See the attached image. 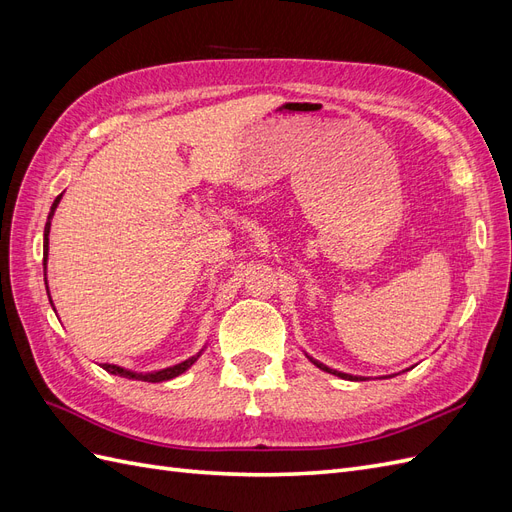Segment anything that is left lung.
I'll return each mask as SVG.
<instances>
[{
    "label": "left lung",
    "instance_id": "obj_1",
    "mask_svg": "<svg viewBox=\"0 0 512 512\" xmlns=\"http://www.w3.org/2000/svg\"><path fill=\"white\" fill-rule=\"evenodd\" d=\"M309 361H312L316 367H320L322 371H329V374H333V376H339V378H344V380H363V378H359V376H350V374H342V371H335V369H331V367H327V365H322V363H318L316 359H312V356H307Z\"/></svg>",
    "mask_w": 512,
    "mask_h": 512
}]
</instances>
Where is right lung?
<instances>
[{"instance_id":"add662e5","label":"right lung","mask_w":512,"mask_h":512,"mask_svg":"<svg viewBox=\"0 0 512 512\" xmlns=\"http://www.w3.org/2000/svg\"><path fill=\"white\" fill-rule=\"evenodd\" d=\"M61 196L64 194H59L57 198H55V203H53V207H51V213H49V218H46V226H44V271H46V258H49V232H51V220H53V215H55V209H57V205H59V200H61ZM46 275V273H44ZM44 282H46V277H44ZM46 294H49V286H46ZM49 301H51V297H49ZM51 305H53V301H51ZM55 309V307H53ZM203 352V350H200ZM200 352L196 354V356H190L188 361H181V363H177V365H173V367H166V369H160V371H151V374H138V371H132V369H126V367H119V365H111V363H102V369H106L108 374H115V376H121V378H130V380H143V382H166V380H173V378H177V376H181L185 369H190L194 363H196V359L200 356Z\"/></svg>"}]
</instances>
